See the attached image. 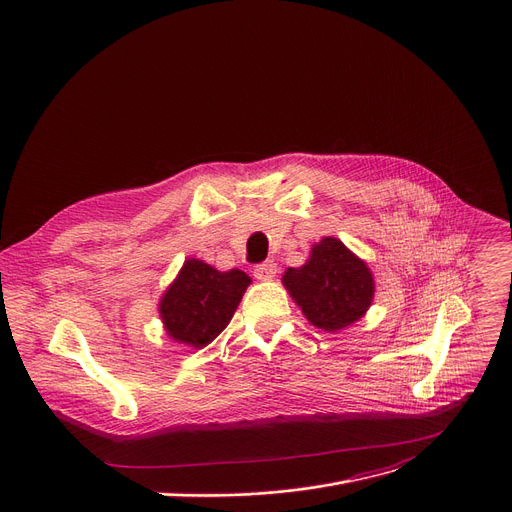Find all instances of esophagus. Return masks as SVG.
<instances>
[{
    "instance_id": "1",
    "label": "esophagus",
    "mask_w": 512,
    "mask_h": 512,
    "mask_svg": "<svg viewBox=\"0 0 512 512\" xmlns=\"http://www.w3.org/2000/svg\"><path fill=\"white\" fill-rule=\"evenodd\" d=\"M276 272H278V265L274 261H263V263L255 265V270H253L257 280H272L276 276Z\"/></svg>"
}]
</instances>
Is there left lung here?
Returning <instances> with one entry per match:
<instances>
[{"label": "left lung", "mask_w": 512, "mask_h": 512, "mask_svg": "<svg viewBox=\"0 0 512 512\" xmlns=\"http://www.w3.org/2000/svg\"><path fill=\"white\" fill-rule=\"evenodd\" d=\"M282 284L319 330L336 332L359 321L373 301V276L365 261L334 236L313 245L309 261L288 267Z\"/></svg>", "instance_id": "left-lung-1"}]
</instances>
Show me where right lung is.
I'll list each match as a JSON object with an SVG mask.
<instances>
[{"instance_id": "obj_1", "label": "right lung", "mask_w": 512, "mask_h": 512, "mask_svg": "<svg viewBox=\"0 0 512 512\" xmlns=\"http://www.w3.org/2000/svg\"><path fill=\"white\" fill-rule=\"evenodd\" d=\"M251 278L240 272L186 259L176 280L159 301V315L170 338L203 348L230 324Z\"/></svg>"}]
</instances>
